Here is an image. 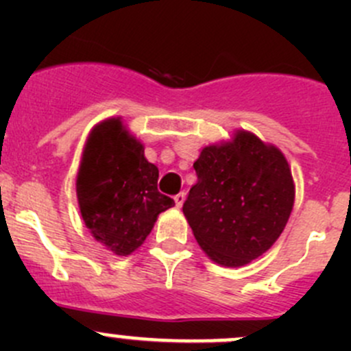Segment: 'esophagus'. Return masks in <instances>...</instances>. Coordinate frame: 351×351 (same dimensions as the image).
I'll use <instances>...</instances> for the list:
<instances>
[{
	"label": "esophagus",
	"mask_w": 351,
	"mask_h": 351,
	"mask_svg": "<svg viewBox=\"0 0 351 351\" xmlns=\"http://www.w3.org/2000/svg\"><path fill=\"white\" fill-rule=\"evenodd\" d=\"M183 202H185V192H180L175 195V204L176 207H182Z\"/></svg>",
	"instance_id": "34e87169"
}]
</instances>
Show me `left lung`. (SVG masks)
<instances>
[{
    "instance_id": "obj_1",
    "label": "left lung",
    "mask_w": 351,
    "mask_h": 351,
    "mask_svg": "<svg viewBox=\"0 0 351 351\" xmlns=\"http://www.w3.org/2000/svg\"><path fill=\"white\" fill-rule=\"evenodd\" d=\"M193 168L197 183L183 214L202 250L224 267H241L270 250L293 205L284 154L239 130L231 144L205 147Z\"/></svg>"
}]
</instances>
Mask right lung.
Returning a JSON list of instances; mask_svg holds the SVG:
<instances>
[{
  "mask_svg": "<svg viewBox=\"0 0 351 351\" xmlns=\"http://www.w3.org/2000/svg\"><path fill=\"white\" fill-rule=\"evenodd\" d=\"M159 171L120 119L98 123L88 137L76 192L86 228L97 241L125 256L144 243L175 200L158 190Z\"/></svg>",
  "mask_w": 351,
  "mask_h": 351,
  "instance_id": "add662e5",
  "label": "right lung"
}]
</instances>
